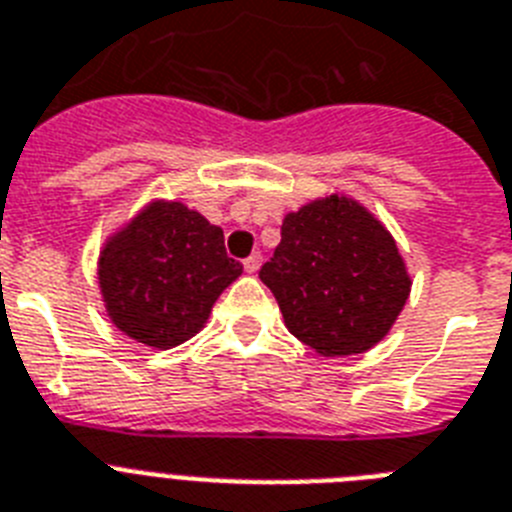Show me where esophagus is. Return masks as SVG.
<instances>
[{
	"instance_id": "obj_1",
	"label": "esophagus",
	"mask_w": 512,
	"mask_h": 512,
	"mask_svg": "<svg viewBox=\"0 0 512 512\" xmlns=\"http://www.w3.org/2000/svg\"><path fill=\"white\" fill-rule=\"evenodd\" d=\"M260 265H263V255H260V252H255V255H249L247 260H244V270H247L249 276H252V273H257V270H260Z\"/></svg>"
}]
</instances>
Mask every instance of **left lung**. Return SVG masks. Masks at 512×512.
Segmentation results:
<instances>
[{
    "instance_id": "8db88e82",
    "label": "left lung",
    "mask_w": 512,
    "mask_h": 512,
    "mask_svg": "<svg viewBox=\"0 0 512 512\" xmlns=\"http://www.w3.org/2000/svg\"><path fill=\"white\" fill-rule=\"evenodd\" d=\"M260 281L291 336L328 359L377 346L411 294V273L388 226L343 192L283 216L281 244Z\"/></svg>"
}]
</instances>
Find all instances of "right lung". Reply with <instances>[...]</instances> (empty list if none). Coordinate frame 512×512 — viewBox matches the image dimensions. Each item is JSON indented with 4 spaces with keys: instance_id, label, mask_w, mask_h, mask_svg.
<instances>
[{
    "instance_id": "1",
    "label": "right lung",
    "mask_w": 512,
    "mask_h": 512,
    "mask_svg": "<svg viewBox=\"0 0 512 512\" xmlns=\"http://www.w3.org/2000/svg\"><path fill=\"white\" fill-rule=\"evenodd\" d=\"M239 276L221 226L166 197L148 200L98 252V291L114 328L161 351L197 336Z\"/></svg>"
}]
</instances>
